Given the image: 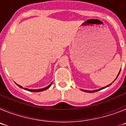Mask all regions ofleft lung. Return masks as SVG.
<instances>
[{
  "instance_id": "1",
  "label": "left lung",
  "mask_w": 126,
  "mask_h": 126,
  "mask_svg": "<svg viewBox=\"0 0 126 126\" xmlns=\"http://www.w3.org/2000/svg\"><path fill=\"white\" fill-rule=\"evenodd\" d=\"M120 72H121V71H119V74H118V75H117V76L116 79H117V77H118V76L119 75V74H120ZM111 84H112V83H111ZM111 84H109V85H107V86H105V87H103V88H100V89H99V90H93V91H88V90H83V92H87V93H94V92H98V91H100V90H103V89H104V88H105L108 87V86H110V85H111Z\"/></svg>"
}]
</instances>
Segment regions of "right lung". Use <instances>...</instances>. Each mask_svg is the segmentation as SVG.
Listing matches in <instances>:
<instances>
[{
  "label": "right lung",
  "instance_id": "add662e5",
  "mask_svg": "<svg viewBox=\"0 0 126 126\" xmlns=\"http://www.w3.org/2000/svg\"><path fill=\"white\" fill-rule=\"evenodd\" d=\"M52 83H51V84H50V85H48V86H47V87L44 88L39 89V90H30V89L25 88H23L22 87V86H20V85H19V84H17V85L19 87L21 88L24 89V90H27V91H29V92H43V91H44V90H47L48 88H49L50 87V86L52 85Z\"/></svg>",
  "mask_w": 126,
  "mask_h": 126
}]
</instances>
